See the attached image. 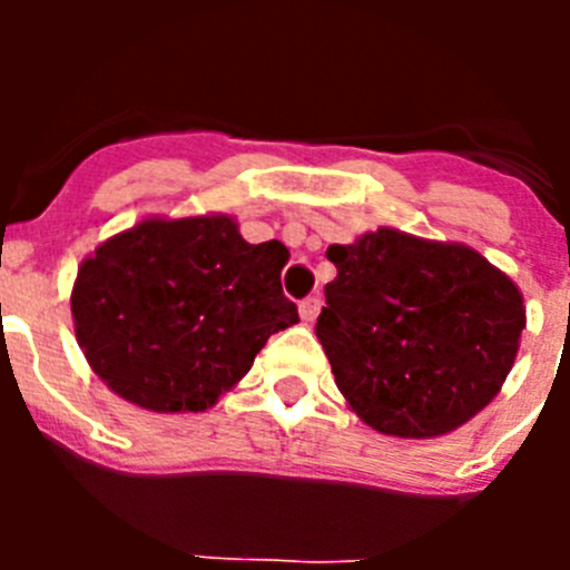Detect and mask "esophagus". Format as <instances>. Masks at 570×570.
<instances>
[{"label": "esophagus", "instance_id": "1", "mask_svg": "<svg viewBox=\"0 0 570 570\" xmlns=\"http://www.w3.org/2000/svg\"><path fill=\"white\" fill-rule=\"evenodd\" d=\"M320 308H322L320 296H305V299L299 302V316L305 322H314L316 314H320Z\"/></svg>", "mask_w": 570, "mask_h": 570}]
</instances>
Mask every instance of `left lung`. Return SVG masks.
<instances>
[{"instance_id": "8db88e82", "label": "left lung", "mask_w": 570, "mask_h": 570, "mask_svg": "<svg viewBox=\"0 0 570 570\" xmlns=\"http://www.w3.org/2000/svg\"><path fill=\"white\" fill-rule=\"evenodd\" d=\"M336 279L316 320L325 356L362 422L440 436L480 414L525 328L520 288L465 245L394 228L331 245Z\"/></svg>"}]
</instances>
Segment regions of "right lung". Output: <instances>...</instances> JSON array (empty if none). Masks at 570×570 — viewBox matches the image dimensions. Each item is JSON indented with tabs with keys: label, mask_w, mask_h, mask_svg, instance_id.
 Instances as JSON below:
<instances>
[{
	"label": "right lung",
	"mask_w": 570,
	"mask_h": 570,
	"mask_svg": "<svg viewBox=\"0 0 570 570\" xmlns=\"http://www.w3.org/2000/svg\"><path fill=\"white\" fill-rule=\"evenodd\" d=\"M288 250L250 245L228 216L145 219L82 262L77 340L116 394L156 414L205 411L299 322L282 294Z\"/></svg>",
	"instance_id": "add662e5"
}]
</instances>
